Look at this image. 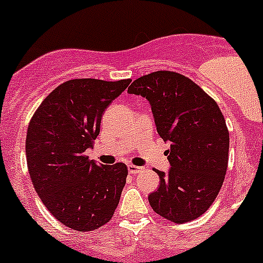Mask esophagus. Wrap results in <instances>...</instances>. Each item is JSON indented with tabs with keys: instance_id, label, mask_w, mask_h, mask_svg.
Instances as JSON below:
<instances>
[{
	"instance_id": "esophagus-1",
	"label": "esophagus",
	"mask_w": 263,
	"mask_h": 263,
	"mask_svg": "<svg viewBox=\"0 0 263 263\" xmlns=\"http://www.w3.org/2000/svg\"><path fill=\"white\" fill-rule=\"evenodd\" d=\"M127 170H129L130 174H138L139 171L142 170V167L134 166V164H129V166H127Z\"/></svg>"
}]
</instances>
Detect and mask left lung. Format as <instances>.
Listing matches in <instances>:
<instances>
[{"label":"left lung","mask_w":263,"mask_h":263,"mask_svg":"<svg viewBox=\"0 0 263 263\" xmlns=\"http://www.w3.org/2000/svg\"><path fill=\"white\" fill-rule=\"evenodd\" d=\"M127 92L146 97L158 134L171 143L164 153L171 168L155 170L160 185L148 195V203L170 221H192L212 205L227 174L229 132L224 116L212 97L178 72L141 76Z\"/></svg>","instance_id":"left-lung-1"}]
</instances>
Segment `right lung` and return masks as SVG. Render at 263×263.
<instances>
[{"label":"right lung","mask_w":263,"mask_h":263,"mask_svg":"<svg viewBox=\"0 0 263 263\" xmlns=\"http://www.w3.org/2000/svg\"><path fill=\"white\" fill-rule=\"evenodd\" d=\"M130 79H73L46 97L30 120V178L48 212L66 227L90 232L110 221L126 183L127 167L97 164L85 155L100 133L109 104Z\"/></svg>","instance_id":"right-lung-1"}]
</instances>
